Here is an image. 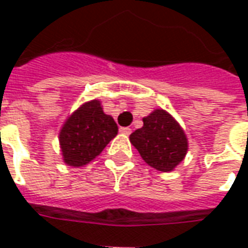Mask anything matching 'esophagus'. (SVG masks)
Masks as SVG:
<instances>
[{
	"instance_id": "34e87169",
	"label": "esophagus",
	"mask_w": 248,
	"mask_h": 248,
	"mask_svg": "<svg viewBox=\"0 0 248 248\" xmlns=\"http://www.w3.org/2000/svg\"><path fill=\"white\" fill-rule=\"evenodd\" d=\"M122 134H126V136H129L130 133H131V129L130 127H121V130H119Z\"/></svg>"
}]
</instances>
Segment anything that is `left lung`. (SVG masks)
<instances>
[{"label": "left lung", "instance_id": "1", "mask_svg": "<svg viewBox=\"0 0 248 248\" xmlns=\"http://www.w3.org/2000/svg\"><path fill=\"white\" fill-rule=\"evenodd\" d=\"M142 121L143 126L130 134V142L148 165L160 172H172L188 152L184 130L162 108L154 110Z\"/></svg>", "mask_w": 248, "mask_h": 248}]
</instances>
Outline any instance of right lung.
Listing matches in <instances>:
<instances>
[{
    "label": "right lung",
    "instance_id": "obj_1",
    "mask_svg": "<svg viewBox=\"0 0 248 248\" xmlns=\"http://www.w3.org/2000/svg\"><path fill=\"white\" fill-rule=\"evenodd\" d=\"M118 134L112 117L103 112L99 100H90L71 114L59 134L63 160L70 166L87 165Z\"/></svg>",
    "mask_w": 248,
    "mask_h": 248
}]
</instances>
